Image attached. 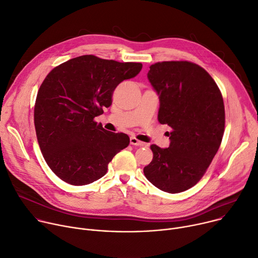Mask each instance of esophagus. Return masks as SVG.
I'll return each instance as SVG.
<instances>
[{
    "label": "esophagus",
    "mask_w": 258,
    "mask_h": 258,
    "mask_svg": "<svg viewBox=\"0 0 258 258\" xmlns=\"http://www.w3.org/2000/svg\"><path fill=\"white\" fill-rule=\"evenodd\" d=\"M130 142H131L132 145H136V146H145L146 145L144 142L139 141V140L136 137H131Z\"/></svg>",
    "instance_id": "esophagus-1"
}]
</instances>
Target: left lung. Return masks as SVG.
I'll use <instances>...</instances> for the list:
<instances>
[{"mask_svg":"<svg viewBox=\"0 0 258 258\" xmlns=\"http://www.w3.org/2000/svg\"><path fill=\"white\" fill-rule=\"evenodd\" d=\"M147 76L159 96L158 121L172 132L169 148L150 146L153 158L144 175L162 191L182 192L202 179L220 147L221 91L204 68L187 60L156 62Z\"/></svg>","mask_w":258,"mask_h":258,"instance_id":"obj_1","label":"left lung"}]
</instances>
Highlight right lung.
I'll use <instances>...</instances> for the list:
<instances>
[{
	"mask_svg": "<svg viewBox=\"0 0 258 258\" xmlns=\"http://www.w3.org/2000/svg\"><path fill=\"white\" fill-rule=\"evenodd\" d=\"M141 69V62L88 54L60 63L46 76L38 90L34 122L43 157L62 181L76 186L97 181L128 146L127 135L106 131L95 117L111 106L116 86Z\"/></svg>",
	"mask_w": 258,
	"mask_h": 258,
	"instance_id": "right-lung-1",
	"label": "right lung"
}]
</instances>
